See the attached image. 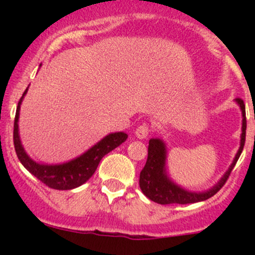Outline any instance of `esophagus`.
<instances>
[{
  "label": "esophagus",
  "mask_w": 255,
  "mask_h": 255,
  "mask_svg": "<svg viewBox=\"0 0 255 255\" xmlns=\"http://www.w3.org/2000/svg\"><path fill=\"white\" fill-rule=\"evenodd\" d=\"M149 132H150V128H149V126L145 125V123H143V125L138 126L134 133H135V135H137L138 138H140V139H144V138L148 137Z\"/></svg>",
  "instance_id": "esophagus-1"
}]
</instances>
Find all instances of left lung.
Here are the masks:
<instances>
[{
    "label": "left lung",
    "instance_id": "8db88e82",
    "mask_svg": "<svg viewBox=\"0 0 255 255\" xmlns=\"http://www.w3.org/2000/svg\"><path fill=\"white\" fill-rule=\"evenodd\" d=\"M239 107L242 110L243 116V123H242V135H241V146L233 160L232 165L227 170V173L223 175L222 179L206 192H190L184 190L182 187L177 186L173 181L168 179L165 175V158L166 150L165 145L160 139H150L148 145V159L140 171L139 175V186L143 194L151 201L160 205H171V204H195V202L205 201L210 199L213 195L217 194L223 185L226 184L227 179L232 173L236 163L241 156L243 150L244 143H246V129H247V118H246V105L243 100L236 99Z\"/></svg>",
    "mask_w": 255,
    "mask_h": 255
}]
</instances>
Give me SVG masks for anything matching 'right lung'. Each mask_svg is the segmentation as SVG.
Here are the masks:
<instances>
[{"instance_id":"obj_1","label":"right lung","mask_w":255,"mask_h":255,"mask_svg":"<svg viewBox=\"0 0 255 255\" xmlns=\"http://www.w3.org/2000/svg\"><path fill=\"white\" fill-rule=\"evenodd\" d=\"M27 94V90L23 92L22 97L18 101L16 117H14L13 125V144L16 149V154L20 163L23 164L25 169L29 171L32 175H34L38 180L47 185L50 189L55 190H71L80 185L85 184L96 171L101 159L107 153L121 145L128 135L123 132L111 133L106 135L102 140H100L96 145L80 155L79 158L69 161L65 164H59V165H43L33 161L29 156L25 154L22 144H20L19 135H18V117H19V107L22 104V100L24 95Z\"/></svg>"}]
</instances>
